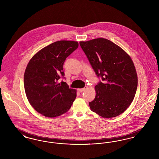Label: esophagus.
<instances>
[{
  "instance_id": "1",
  "label": "esophagus",
  "mask_w": 159,
  "mask_h": 159,
  "mask_svg": "<svg viewBox=\"0 0 159 159\" xmlns=\"http://www.w3.org/2000/svg\"><path fill=\"white\" fill-rule=\"evenodd\" d=\"M87 88H87V86H85V87H84V88H83L79 89V92H80V93H82V92H83V91H85Z\"/></svg>"
}]
</instances>
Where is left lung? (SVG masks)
<instances>
[{"instance_id":"1","label":"left lung","mask_w":159,"mask_h":159,"mask_svg":"<svg viewBox=\"0 0 159 159\" xmlns=\"http://www.w3.org/2000/svg\"><path fill=\"white\" fill-rule=\"evenodd\" d=\"M79 43L102 80L95 87V98L89 102L91 110L104 118L120 115L133 101L138 86L131 58L120 47L104 38Z\"/></svg>"}]
</instances>
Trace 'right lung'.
Returning a JSON list of instances; mask_svg holds the SVG:
<instances>
[{
    "label": "right lung",
    "instance_id": "1",
    "mask_svg": "<svg viewBox=\"0 0 159 159\" xmlns=\"http://www.w3.org/2000/svg\"><path fill=\"white\" fill-rule=\"evenodd\" d=\"M79 46L77 42L60 40L47 46L29 61L24 77V89L31 106L44 116L55 117L67 112L76 98L75 89L62 81L63 66Z\"/></svg>",
    "mask_w": 159,
    "mask_h": 159
}]
</instances>
